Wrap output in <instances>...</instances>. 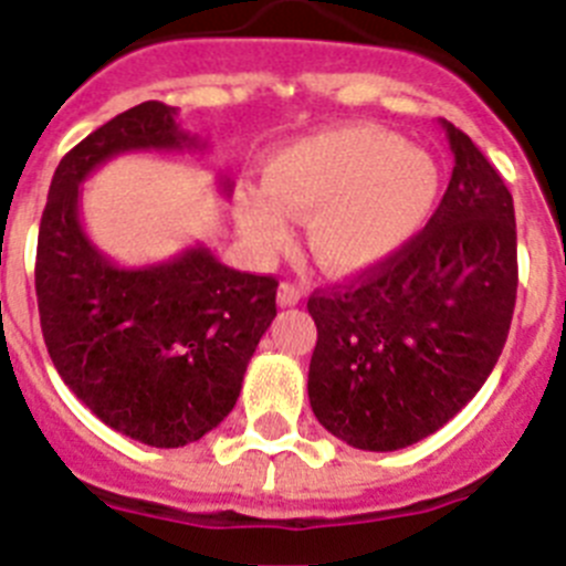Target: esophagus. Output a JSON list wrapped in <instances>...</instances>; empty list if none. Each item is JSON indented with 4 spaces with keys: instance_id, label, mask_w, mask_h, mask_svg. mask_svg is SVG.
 I'll use <instances>...</instances> for the list:
<instances>
[{
    "instance_id": "esophagus-1",
    "label": "esophagus",
    "mask_w": 566,
    "mask_h": 566,
    "mask_svg": "<svg viewBox=\"0 0 566 566\" xmlns=\"http://www.w3.org/2000/svg\"><path fill=\"white\" fill-rule=\"evenodd\" d=\"M301 287H295L293 282H282L279 284V304H282V307H295V304H298L301 301Z\"/></svg>"
}]
</instances>
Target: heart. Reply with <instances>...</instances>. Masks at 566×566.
Returning a JSON list of instances; mask_svg holds the SVG:
<instances>
[{
  "mask_svg": "<svg viewBox=\"0 0 566 566\" xmlns=\"http://www.w3.org/2000/svg\"><path fill=\"white\" fill-rule=\"evenodd\" d=\"M259 187L237 189V220L262 251L287 245V218L307 220V245L332 273L379 265L424 231L443 172L430 150L379 125H343L279 147Z\"/></svg>",
  "mask_w": 566,
  "mask_h": 566,
  "instance_id": "1",
  "label": "heart"
}]
</instances>
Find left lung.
<instances>
[{"label": "left lung", "mask_w": 566, "mask_h": 566, "mask_svg": "<svg viewBox=\"0 0 566 566\" xmlns=\"http://www.w3.org/2000/svg\"><path fill=\"white\" fill-rule=\"evenodd\" d=\"M450 187L416 240L352 284L313 293L310 405L335 438L394 452L441 430L497 366L516 304L514 198L441 119Z\"/></svg>", "instance_id": "1"}]
</instances>
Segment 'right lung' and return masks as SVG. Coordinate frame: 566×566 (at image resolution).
Wrapping results in <instances>:
<instances>
[{
	"label": "right lung",
	"instance_id": "right-lung-1",
	"mask_svg": "<svg viewBox=\"0 0 566 566\" xmlns=\"http://www.w3.org/2000/svg\"><path fill=\"white\" fill-rule=\"evenodd\" d=\"M170 105L142 103L57 164L35 253L46 352L69 390L116 432L184 447L214 430L240 396L248 360L276 318L273 276L223 265L206 245L170 262L114 265L83 231L81 184L119 153L200 150ZM229 192V181H220Z\"/></svg>",
	"mask_w": 566,
	"mask_h": 566
}]
</instances>
